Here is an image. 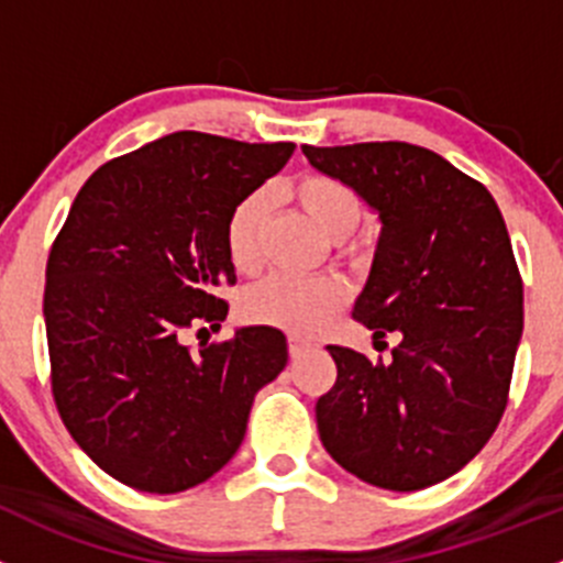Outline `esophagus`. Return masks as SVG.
Masks as SVG:
<instances>
[{
  "mask_svg": "<svg viewBox=\"0 0 563 563\" xmlns=\"http://www.w3.org/2000/svg\"><path fill=\"white\" fill-rule=\"evenodd\" d=\"M310 349H313V343L302 341V338H297V335L288 338V352H291V357H294V360L305 357V354H308Z\"/></svg>",
  "mask_w": 563,
  "mask_h": 563,
  "instance_id": "34e87169",
  "label": "esophagus"
}]
</instances>
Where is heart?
Returning <instances> with one entry per match:
<instances>
[{
  "mask_svg": "<svg viewBox=\"0 0 563 563\" xmlns=\"http://www.w3.org/2000/svg\"><path fill=\"white\" fill-rule=\"evenodd\" d=\"M310 220L332 239L341 242L354 233L363 220V200L349 184L332 176H305L294 184ZM272 200L266 189L244 195L225 220V253L236 272H255L261 264V236L269 220ZM346 286L332 275L297 277L269 275L242 297V316L253 324L277 327L291 335H316L327 321L346 305Z\"/></svg>",
  "mask_w": 563,
  "mask_h": 563,
  "instance_id": "b5f03b06",
  "label": "heart"
}]
</instances>
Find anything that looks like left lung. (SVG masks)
Here are the masks:
<instances>
[{
    "mask_svg": "<svg viewBox=\"0 0 563 563\" xmlns=\"http://www.w3.org/2000/svg\"><path fill=\"white\" fill-rule=\"evenodd\" d=\"M382 231L354 319L396 332L387 365L327 346L338 379L316 401L327 454L393 493L432 487L493 438L522 338V280L498 203L434 151L409 143L305 145Z\"/></svg>",
    "mask_w": 563,
    "mask_h": 563,
    "instance_id": "1",
    "label": "left lung"
}]
</instances>
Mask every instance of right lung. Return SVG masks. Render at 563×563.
<instances>
[{"mask_svg":"<svg viewBox=\"0 0 563 563\" xmlns=\"http://www.w3.org/2000/svg\"><path fill=\"white\" fill-rule=\"evenodd\" d=\"M291 143L250 145L176 131L98 167L76 195L46 264L52 393L81 451L125 487L173 495L231 462L255 396L288 363L275 327L184 346L220 327L236 283L225 220L275 176Z\"/></svg>","mask_w":563,"mask_h":563,"instance_id":"add662e5","label":"right lung"}]
</instances>
